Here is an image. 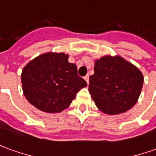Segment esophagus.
I'll use <instances>...</instances> for the list:
<instances>
[{
  "mask_svg": "<svg viewBox=\"0 0 156 156\" xmlns=\"http://www.w3.org/2000/svg\"><path fill=\"white\" fill-rule=\"evenodd\" d=\"M83 78H84V80L87 82V83H89V75H86Z\"/></svg>",
  "mask_w": 156,
  "mask_h": 156,
  "instance_id": "obj_1",
  "label": "esophagus"
}]
</instances>
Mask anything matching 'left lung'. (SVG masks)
I'll return each mask as SVG.
<instances>
[{
  "mask_svg": "<svg viewBox=\"0 0 156 156\" xmlns=\"http://www.w3.org/2000/svg\"><path fill=\"white\" fill-rule=\"evenodd\" d=\"M89 91L99 110L122 114L136 104L144 84L139 69L120 56L106 55L95 61Z\"/></svg>",
  "mask_w": 156,
  "mask_h": 156,
  "instance_id": "8db88e82",
  "label": "left lung"
}]
</instances>
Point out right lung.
<instances>
[{"mask_svg":"<svg viewBox=\"0 0 156 156\" xmlns=\"http://www.w3.org/2000/svg\"><path fill=\"white\" fill-rule=\"evenodd\" d=\"M24 95L30 103L45 113L67 108L81 89L87 86L77 66L64 53H46L30 60L21 73Z\"/></svg>","mask_w":156,"mask_h":156,"instance_id":"add662e5","label":"right lung"}]
</instances>
